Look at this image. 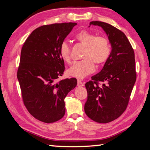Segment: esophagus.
<instances>
[{
  "label": "esophagus",
  "instance_id": "obj_1",
  "mask_svg": "<svg viewBox=\"0 0 150 150\" xmlns=\"http://www.w3.org/2000/svg\"><path fill=\"white\" fill-rule=\"evenodd\" d=\"M77 86L78 87H83V86H84V84H83V83L81 80L78 79L77 80Z\"/></svg>",
  "mask_w": 150,
  "mask_h": 150
}]
</instances>
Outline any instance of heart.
<instances>
[{
  "label": "heart",
  "mask_w": 150,
  "mask_h": 150,
  "mask_svg": "<svg viewBox=\"0 0 150 150\" xmlns=\"http://www.w3.org/2000/svg\"><path fill=\"white\" fill-rule=\"evenodd\" d=\"M75 38L85 46L83 59L75 62L67 72L71 76L82 79L94 72L95 64L101 66L107 62L111 54V45L107 38L96 36L95 34L87 30L79 32ZM59 53L63 62H70V47L67 43L63 42L61 44Z\"/></svg>",
  "instance_id": "b5f03b06"
}]
</instances>
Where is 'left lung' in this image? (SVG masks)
<instances>
[{
    "label": "left lung",
    "mask_w": 150,
    "mask_h": 150,
    "mask_svg": "<svg viewBox=\"0 0 150 150\" xmlns=\"http://www.w3.org/2000/svg\"><path fill=\"white\" fill-rule=\"evenodd\" d=\"M91 24L105 30L112 51L103 69L85 83L87 98L85 112L93 121L108 123L120 117L128 106L136 80L135 55L121 30L103 22L92 21Z\"/></svg>",
    "instance_id": "left-lung-1"
}]
</instances>
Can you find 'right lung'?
I'll use <instances>...</instances> for the list:
<instances>
[{"label": "right lung", "instance_id": "add662e5", "mask_svg": "<svg viewBox=\"0 0 150 150\" xmlns=\"http://www.w3.org/2000/svg\"><path fill=\"white\" fill-rule=\"evenodd\" d=\"M76 25H44L31 33L22 47L17 78L22 101L30 115L43 122H55L63 117L65 96L77 85L75 78L57 82L65 71L60 45Z\"/></svg>", "mask_w": 150, "mask_h": 150}]
</instances>
